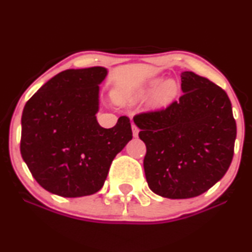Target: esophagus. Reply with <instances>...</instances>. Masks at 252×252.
I'll use <instances>...</instances> for the list:
<instances>
[{"instance_id": "esophagus-1", "label": "esophagus", "mask_w": 252, "mask_h": 252, "mask_svg": "<svg viewBox=\"0 0 252 252\" xmlns=\"http://www.w3.org/2000/svg\"><path fill=\"white\" fill-rule=\"evenodd\" d=\"M131 129H132V136H134V137H137V136H138V131H140V130H138V128L135 126V124H132Z\"/></svg>"}]
</instances>
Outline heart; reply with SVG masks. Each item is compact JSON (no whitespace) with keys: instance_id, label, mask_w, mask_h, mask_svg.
I'll list each match as a JSON object with an SVG mask.
<instances>
[{"instance_id":"heart-1","label":"heart","mask_w":252,"mask_h":252,"mask_svg":"<svg viewBox=\"0 0 252 252\" xmlns=\"http://www.w3.org/2000/svg\"><path fill=\"white\" fill-rule=\"evenodd\" d=\"M161 81H162V78L158 77L140 89L118 91L116 94V99L122 104H135L144 99L152 92H154L152 96V100H150L153 108H166L178 96L179 85L174 79H167L162 83H160Z\"/></svg>"}]
</instances>
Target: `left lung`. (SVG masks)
<instances>
[{
	"label": "left lung",
	"mask_w": 252,
	"mask_h": 252,
	"mask_svg": "<svg viewBox=\"0 0 252 252\" xmlns=\"http://www.w3.org/2000/svg\"><path fill=\"white\" fill-rule=\"evenodd\" d=\"M182 96L166 110L134 117L146 143L149 189L169 199L198 196L230 167L237 135L226 92L194 72L181 73Z\"/></svg>",
	"instance_id": "1"
}]
</instances>
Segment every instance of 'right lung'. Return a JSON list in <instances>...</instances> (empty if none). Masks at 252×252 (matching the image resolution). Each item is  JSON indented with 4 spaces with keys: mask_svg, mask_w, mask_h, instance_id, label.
Segmentation results:
<instances>
[{
    "mask_svg": "<svg viewBox=\"0 0 252 252\" xmlns=\"http://www.w3.org/2000/svg\"><path fill=\"white\" fill-rule=\"evenodd\" d=\"M105 67L66 70L26 103L20 150L40 186L65 198L91 195L103 187L112 160L132 138L128 117L114 128L99 126V85Z\"/></svg>",
    "mask_w": 252,
    "mask_h": 252,
    "instance_id": "obj_1",
    "label": "right lung"
}]
</instances>
